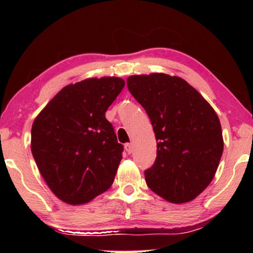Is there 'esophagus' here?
Masks as SVG:
<instances>
[{
    "label": "esophagus",
    "mask_w": 253,
    "mask_h": 253,
    "mask_svg": "<svg viewBox=\"0 0 253 253\" xmlns=\"http://www.w3.org/2000/svg\"><path fill=\"white\" fill-rule=\"evenodd\" d=\"M125 149H126V152L128 154H131L132 152H134V145H132V144H126L125 145Z\"/></svg>",
    "instance_id": "obj_1"
}]
</instances>
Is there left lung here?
Wrapping results in <instances>:
<instances>
[{"label": "left lung", "mask_w": 253, "mask_h": 253, "mask_svg": "<svg viewBox=\"0 0 253 253\" xmlns=\"http://www.w3.org/2000/svg\"><path fill=\"white\" fill-rule=\"evenodd\" d=\"M127 87L146 110L156 137V161L145 172L147 186L170 203L191 202L212 182L223 153L215 110L177 76H130Z\"/></svg>", "instance_id": "obj_1"}]
</instances>
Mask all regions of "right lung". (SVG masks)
I'll return each mask as SVG.
<instances>
[{
	"mask_svg": "<svg viewBox=\"0 0 253 253\" xmlns=\"http://www.w3.org/2000/svg\"><path fill=\"white\" fill-rule=\"evenodd\" d=\"M119 77L63 87L34 119L31 152L51 192L62 202H90L111 186L123 158L106 111L123 90Z\"/></svg>",
	"mask_w": 253,
	"mask_h": 253,
	"instance_id": "1",
	"label": "right lung"
}]
</instances>
